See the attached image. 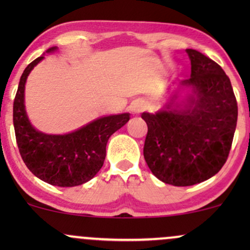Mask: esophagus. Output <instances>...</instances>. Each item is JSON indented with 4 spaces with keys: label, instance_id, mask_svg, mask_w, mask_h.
I'll use <instances>...</instances> for the list:
<instances>
[{
    "label": "esophagus",
    "instance_id": "34e87169",
    "mask_svg": "<svg viewBox=\"0 0 250 250\" xmlns=\"http://www.w3.org/2000/svg\"><path fill=\"white\" fill-rule=\"evenodd\" d=\"M130 110L133 111V114H140L141 111L145 110V103L141 102V101H134L133 103L130 104Z\"/></svg>",
    "mask_w": 250,
    "mask_h": 250
}]
</instances>
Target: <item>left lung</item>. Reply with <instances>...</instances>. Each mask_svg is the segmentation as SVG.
<instances>
[{
  "instance_id": "8db88e82",
  "label": "left lung",
  "mask_w": 250,
  "mask_h": 250,
  "mask_svg": "<svg viewBox=\"0 0 250 250\" xmlns=\"http://www.w3.org/2000/svg\"><path fill=\"white\" fill-rule=\"evenodd\" d=\"M191 74L180 87L193 93L185 104L169 100L156 114L143 113L148 125L143 155L162 182L187 187L210 179L223 167L237 122V102L222 68L200 51L187 49Z\"/></svg>"
}]
</instances>
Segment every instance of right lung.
I'll return each instance as SVG.
<instances>
[{
    "label": "right lung",
    "instance_id": "obj_1",
    "mask_svg": "<svg viewBox=\"0 0 250 250\" xmlns=\"http://www.w3.org/2000/svg\"><path fill=\"white\" fill-rule=\"evenodd\" d=\"M56 50L50 48L47 53ZM44 56L37 57L25 68L14 100L13 121L17 147L28 169L49 185L75 187L99 173L105 159L109 137L129 121V114L100 117L84 127L65 135H48L30 125L24 109V85L33 68Z\"/></svg>",
    "mask_w": 250,
    "mask_h": 250
}]
</instances>
